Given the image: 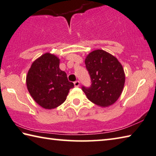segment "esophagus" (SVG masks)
Wrapping results in <instances>:
<instances>
[{
  "mask_svg": "<svg viewBox=\"0 0 156 156\" xmlns=\"http://www.w3.org/2000/svg\"><path fill=\"white\" fill-rule=\"evenodd\" d=\"M74 85H75V87H79L80 85V82L79 81H75V82H74Z\"/></svg>",
  "mask_w": 156,
  "mask_h": 156,
  "instance_id": "esophagus-1",
  "label": "esophagus"
}]
</instances>
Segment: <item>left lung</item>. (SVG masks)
Here are the masks:
<instances>
[{
	"label": "left lung",
	"mask_w": 156,
	"mask_h": 156,
	"mask_svg": "<svg viewBox=\"0 0 156 156\" xmlns=\"http://www.w3.org/2000/svg\"><path fill=\"white\" fill-rule=\"evenodd\" d=\"M90 76V87L82 86L88 99L101 107L115 103L123 90L125 76L123 68L115 57L103 50L93 51L85 59Z\"/></svg>",
	"instance_id": "obj_1"
}]
</instances>
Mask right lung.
<instances>
[{"mask_svg": "<svg viewBox=\"0 0 156 156\" xmlns=\"http://www.w3.org/2000/svg\"><path fill=\"white\" fill-rule=\"evenodd\" d=\"M59 59L46 53L35 59L28 71L26 83L33 99L41 107L54 109L66 99L73 83L59 68Z\"/></svg>", "mask_w": 156, "mask_h": 156, "instance_id": "1", "label": "right lung"}]
</instances>
